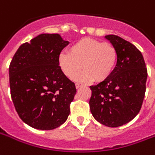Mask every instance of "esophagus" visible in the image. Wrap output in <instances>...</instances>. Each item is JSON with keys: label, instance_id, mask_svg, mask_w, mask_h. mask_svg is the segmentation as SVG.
<instances>
[{"label": "esophagus", "instance_id": "obj_1", "mask_svg": "<svg viewBox=\"0 0 155 155\" xmlns=\"http://www.w3.org/2000/svg\"><path fill=\"white\" fill-rule=\"evenodd\" d=\"M82 86V84H80V83H76L75 84V87H76V89H79L80 87H81Z\"/></svg>", "mask_w": 155, "mask_h": 155}]
</instances>
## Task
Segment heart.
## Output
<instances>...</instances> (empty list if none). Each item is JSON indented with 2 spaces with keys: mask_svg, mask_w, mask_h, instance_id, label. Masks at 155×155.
Wrapping results in <instances>:
<instances>
[{
  "mask_svg": "<svg viewBox=\"0 0 155 155\" xmlns=\"http://www.w3.org/2000/svg\"><path fill=\"white\" fill-rule=\"evenodd\" d=\"M117 51L111 44L85 38L69 48V54L61 53L58 58L60 70L66 77H76L81 82L103 81L107 80L115 70Z\"/></svg>",
  "mask_w": 155,
  "mask_h": 155,
  "instance_id": "b5f03b06",
  "label": "heart"
}]
</instances>
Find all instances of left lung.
I'll list each match as a JSON object with an SVG mask.
<instances>
[{
    "label": "left lung",
    "mask_w": 155,
    "mask_h": 155,
    "mask_svg": "<svg viewBox=\"0 0 155 155\" xmlns=\"http://www.w3.org/2000/svg\"><path fill=\"white\" fill-rule=\"evenodd\" d=\"M117 51L115 70L107 80L91 85L90 108L97 122L117 127L138 115L143 101L148 72L141 52L116 35H107Z\"/></svg>",
    "instance_id": "obj_1"
}]
</instances>
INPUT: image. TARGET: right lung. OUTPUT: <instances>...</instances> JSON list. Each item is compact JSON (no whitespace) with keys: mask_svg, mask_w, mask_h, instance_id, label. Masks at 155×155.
I'll return each instance as SVG.
<instances>
[{"mask_svg":"<svg viewBox=\"0 0 155 155\" xmlns=\"http://www.w3.org/2000/svg\"><path fill=\"white\" fill-rule=\"evenodd\" d=\"M68 44L58 33H42L21 44L10 64L14 107L20 118L33 128L54 129L70 115L76 88L58 63Z\"/></svg>","mask_w":155,"mask_h":155,"instance_id":"right-lung-1","label":"right lung"}]
</instances>
